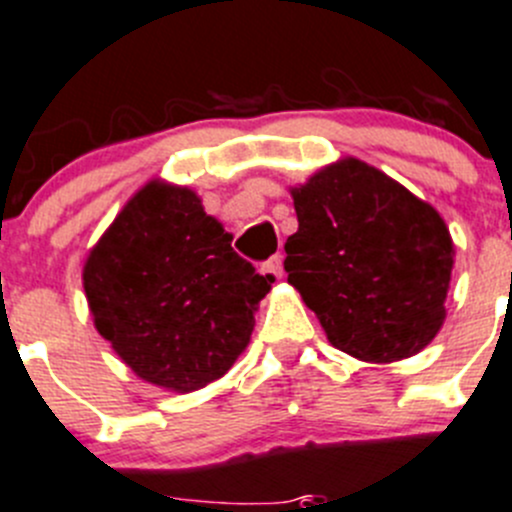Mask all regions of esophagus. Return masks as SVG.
<instances>
[{"label": "esophagus", "mask_w": 512, "mask_h": 512, "mask_svg": "<svg viewBox=\"0 0 512 512\" xmlns=\"http://www.w3.org/2000/svg\"><path fill=\"white\" fill-rule=\"evenodd\" d=\"M260 270H262V275H267L270 280H280L283 278V257L280 255L270 257V260H267Z\"/></svg>", "instance_id": "esophagus-1"}]
</instances>
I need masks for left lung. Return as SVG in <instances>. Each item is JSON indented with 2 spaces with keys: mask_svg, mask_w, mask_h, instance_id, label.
I'll use <instances>...</instances> for the list:
<instances>
[{
  "mask_svg": "<svg viewBox=\"0 0 512 512\" xmlns=\"http://www.w3.org/2000/svg\"><path fill=\"white\" fill-rule=\"evenodd\" d=\"M298 232L288 283L343 353L389 364L422 351L444 321L450 229L429 204L364 161L346 159L293 189Z\"/></svg>",
  "mask_w": 512,
  "mask_h": 512,
  "instance_id": "obj_1",
  "label": "left lung"
}]
</instances>
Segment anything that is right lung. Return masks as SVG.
Segmentation results:
<instances>
[{
    "mask_svg": "<svg viewBox=\"0 0 512 512\" xmlns=\"http://www.w3.org/2000/svg\"><path fill=\"white\" fill-rule=\"evenodd\" d=\"M83 283L98 333L141 379L194 391L232 369L275 280L194 191L151 181L93 247Z\"/></svg>",
    "mask_w": 512,
    "mask_h": 512,
    "instance_id": "1",
    "label": "right lung"
}]
</instances>
